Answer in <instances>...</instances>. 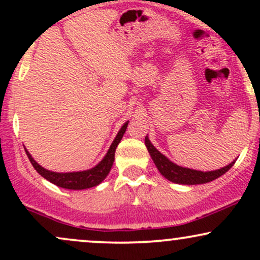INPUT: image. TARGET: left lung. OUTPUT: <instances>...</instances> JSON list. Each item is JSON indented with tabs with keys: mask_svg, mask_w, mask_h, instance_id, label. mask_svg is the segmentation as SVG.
<instances>
[{
	"mask_svg": "<svg viewBox=\"0 0 260 260\" xmlns=\"http://www.w3.org/2000/svg\"><path fill=\"white\" fill-rule=\"evenodd\" d=\"M145 147H147L149 154H150L151 159H153L155 166L166 180L174 182V183L178 184H186V186H192V184H203L211 182L216 178H219L220 176L229 171L230 169L234 166L235 161L230 162L228 166H223V168L219 170H214V171H198V170L188 169V168H182V166L177 165V164L172 162L171 160L168 159L164 154H161L156 148L151 144V142L149 140L148 136L145 137Z\"/></svg>",
	"mask_w": 260,
	"mask_h": 260,
	"instance_id": "obj_1",
	"label": "left lung"
}]
</instances>
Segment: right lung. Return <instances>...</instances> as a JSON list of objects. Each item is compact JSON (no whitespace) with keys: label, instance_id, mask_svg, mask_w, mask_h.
Returning <instances> with one entry per match:
<instances>
[{"label":"right lung","instance_id":"add662e5","mask_svg":"<svg viewBox=\"0 0 260 260\" xmlns=\"http://www.w3.org/2000/svg\"><path fill=\"white\" fill-rule=\"evenodd\" d=\"M128 122L123 123V126L121 127V129L118 131L117 136L113 139L112 144L110 145L109 150L104 159L100 161L98 165H95L94 168L84 170V171H74V172H53L50 170L44 169L43 166L39 165L37 161L34 160V157L31 156L30 153L25 149V153L28 155L29 160H30L31 165L34 166V169L37 170L38 174L41 175L45 180H47L51 183L56 184V186L66 188V189H86V188H91L100 184L101 182L106 178V176L109 175L110 170H111L113 161H115V151L117 145L120 144L122 137H123L124 132H126Z\"/></svg>","mask_w":260,"mask_h":260}]
</instances>
